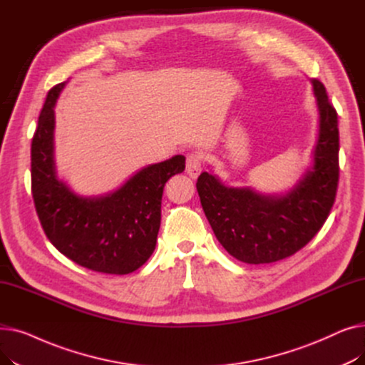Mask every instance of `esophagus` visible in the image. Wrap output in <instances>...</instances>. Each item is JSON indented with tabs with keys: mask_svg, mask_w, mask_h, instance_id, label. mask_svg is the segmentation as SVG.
<instances>
[{
	"mask_svg": "<svg viewBox=\"0 0 365 365\" xmlns=\"http://www.w3.org/2000/svg\"><path fill=\"white\" fill-rule=\"evenodd\" d=\"M202 170V153L201 152H190L186 157V173L187 175L197 179Z\"/></svg>",
	"mask_w": 365,
	"mask_h": 365,
	"instance_id": "obj_1",
	"label": "esophagus"
}]
</instances>
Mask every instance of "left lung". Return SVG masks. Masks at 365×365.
Here are the masks:
<instances>
[{"label": "left lung", "instance_id": "1", "mask_svg": "<svg viewBox=\"0 0 365 365\" xmlns=\"http://www.w3.org/2000/svg\"><path fill=\"white\" fill-rule=\"evenodd\" d=\"M319 110L314 167L285 197H264L252 189L226 187L201 173L197 190L204 213L225 250L235 259L272 263L308 244L327 220L339 183L337 112L319 80H312Z\"/></svg>", "mask_w": 365, "mask_h": 365}]
</instances>
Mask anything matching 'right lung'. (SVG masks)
Listing matches in <instances>:
<instances>
[{
  "mask_svg": "<svg viewBox=\"0 0 365 365\" xmlns=\"http://www.w3.org/2000/svg\"><path fill=\"white\" fill-rule=\"evenodd\" d=\"M65 87L50 88L31 145V189L38 219L63 256L94 272L125 275L155 250L165 182L185 170V157L142 168L115 192L83 198L56 178L54 103Z\"/></svg>",
  "mask_w": 365,
  "mask_h": 365,
  "instance_id": "right-lung-1",
  "label": "right lung"
}]
</instances>
